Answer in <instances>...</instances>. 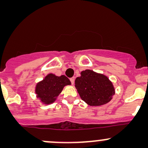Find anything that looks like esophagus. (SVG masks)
Returning <instances> with one entry per match:
<instances>
[{"label": "esophagus", "instance_id": "34e87169", "mask_svg": "<svg viewBox=\"0 0 148 148\" xmlns=\"http://www.w3.org/2000/svg\"><path fill=\"white\" fill-rule=\"evenodd\" d=\"M74 80H75V78H74V77L70 78V81H71V83H72V85L74 84Z\"/></svg>", "mask_w": 148, "mask_h": 148}]
</instances>
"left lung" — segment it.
Masks as SVG:
<instances>
[{
	"mask_svg": "<svg viewBox=\"0 0 148 148\" xmlns=\"http://www.w3.org/2000/svg\"><path fill=\"white\" fill-rule=\"evenodd\" d=\"M75 80L80 97L90 106H101L109 102L115 94L113 84L106 76L86 69Z\"/></svg>",
	"mask_w": 148,
	"mask_h": 148,
	"instance_id": "left-lung-1",
	"label": "left lung"
}]
</instances>
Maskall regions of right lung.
I'll use <instances>...</instances> for the list:
<instances>
[{"label":"right lung","instance_id":"right-lung-1","mask_svg":"<svg viewBox=\"0 0 148 148\" xmlns=\"http://www.w3.org/2000/svg\"><path fill=\"white\" fill-rule=\"evenodd\" d=\"M70 84V81L65 76H57L49 74L43 81L37 84L35 92L37 97L40 98L42 102L49 104L55 101L62 92L64 86Z\"/></svg>","mask_w":148,"mask_h":148}]
</instances>
